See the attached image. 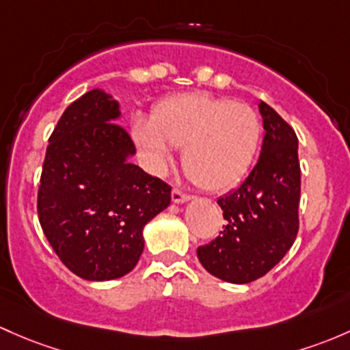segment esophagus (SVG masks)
<instances>
[{
    "instance_id": "1",
    "label": "esophagus",
    "mask_w": 350,
    "mask_h": 350,
    "mask_svg": "<svg viewBox=\"0 0 350 350\" xmlns=\"http://www.w3.org/2000/svg\"><path fill=\"white\" fill-rule=\"evenodd\" d=\"M171 198H172V203H176V204L187 203V201L191 200V196H189V194L183 193V191H179V189H172V193H171Z\"/></svg>"
}]
</instances>
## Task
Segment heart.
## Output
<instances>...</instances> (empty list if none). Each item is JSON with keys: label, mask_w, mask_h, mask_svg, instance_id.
Instances as JSON below:
<instances>
[{"label": "heart", "mask_w": 350, "mask_h": 350, "mask_svg": "<svg viewBox=\"0 0 350 350\" xmlns=\"http://www.w3.org/2000/svg\"><path fill=\"white\" fill-rule=\"evenodd\" d=\"M137 144L157 172L183 150V165L191 181L209 191L237 186L250 171L262 144L258 112L246 104L208 94L165 98L152 112V122L137 120Z\"/></svg>", "instance_id": "heart-1"}]
</instances>
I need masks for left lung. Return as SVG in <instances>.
Here are the masks:
<instances>
[{
	"instance_id": "left-lung-1",
	"label": "left lung",
	"mask_w": 350,
	"mask_h": 350,
	"mask_svg": "<svg viewBox=\"0 0 350 350\" xmlns=\"http://www.w3.org/2000/svg\"><path fill=\"white\" fill-rule=\"evenodd\" d=\"M258 110L265 129L258 163L237 189L219 198L224 230L196 252L206 271L230 283L268 273L299 233V139L270 105L260 102Z\"/></svg>"
}]
</instances>
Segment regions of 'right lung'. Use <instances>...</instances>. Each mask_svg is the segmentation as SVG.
I'll list each match as a JSON object with an SVG mask.
<instances>
[{
    "label": "right lung",
    "instance_id": "add662e5",
    "mask_svg": "<svg viewBox=\"0 0 350 350\" xmlns=\"http://www.w3.org/2000/svg\"><path fill=\"white\" fill-rule=\"evenodd\" d=\"M120 105L100 88L65 109L38 187V219L62 263L83 280H116L144 252V226L171 204V187L131 163Z\"/></svg>",
    "mask_w": 350,
    "mask_h": 350
}]
</instances>
